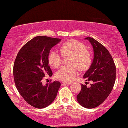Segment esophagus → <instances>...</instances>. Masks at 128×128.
I'll return each mask as SVG.
<instances>
[{"instance_id":"obj_1","label":"esophagus","mask_w":128,"mask_h":128,"mask_svg":"<svg viewBox=\"0 0 128 128\" xmlns=\"http://www.w3.org/2000/svg\"><path fill=\"white\" fill-rule=\"evenodd\" d=\"M62 83L66 84V85H70V84H72V82H63Z\"/></svg>"}]
</instances>
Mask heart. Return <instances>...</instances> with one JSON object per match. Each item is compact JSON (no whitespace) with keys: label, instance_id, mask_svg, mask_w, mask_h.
<instances>
[{"label":"heart","instance_id":"b5f03b06","mask_svg":"<svg viewBox=\"0 0 128 128\" xmlns=\"http://www.w3.org/2000/svg\"><path fill=\"white\" fill-rule=\"evenodd\" d=\"M60 51L62 54L57 51H52L48 55L49 63L55 68L61 66L63 56H70V65L62 66L56 72L55 77L58 80L66 82L72 81L78 74L80 69L86 70L92 63L91 52L80 41L74 40L67 41L61 45Z\"/></svg>","mask_w":128,"mask_h":128}]
</instances>
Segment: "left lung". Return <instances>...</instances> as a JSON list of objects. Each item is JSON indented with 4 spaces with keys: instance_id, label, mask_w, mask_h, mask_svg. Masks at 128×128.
I'll use <instances>...</instances> for the list:
<instances>
[{
    "instance_id": "1",
    "label": "left lung",
    "mask_w": 128,
    "mask_h": 128,
    "mask_svg": "<svg viewBox=\"0 0 128 128\" xmlns=\"http://www.w3.org/2000/svg\"><path fill=\"white\" fill-rule=\"evenodd\" d=\"M94 50V59L90 68L84 75L86 81H92L90 87L81 85L77 95L80 105L87 108L98 107L102 103L113 89L116 80V66L111 54L95 39L87 37Z\"/></svg>"
}]
</instances>
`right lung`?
<instances>
[{"instance_id": "add662e5", "label": "right lung", "mask_w": 128, "mask_h": 128, "mask_svg": "<svg viewBox=\"0 0 128 128\" xmlns=\"http://www.w3.org/2000/svg\"><path fill=\"white\" fill-rule=\"evenodd\" d=\"M59 38L37 36L28 42L17 54L13 74L18 92L26 102L36 108L47 107L55 100L60 82L42 85L45 76L51 77L48 66L50 50L59 43Z\"/></svg>"}]
</instances>
